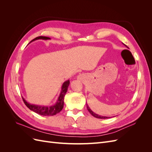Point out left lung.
<instances>
[{"mask_svg": "<svg viewBox=\"0 0 152 152\" xmlns=\"http://www.w3.org/2000/svg\"><path fill=\"white\" fill-rule=\"evenodd\" d=\"M124 45H125V46L126 47V48H127V45H125L124 44V43H122ZM86 106H87V109L88 110V111L89 112V113L92 115H93V117H96V118H102V119H106V118H111L110 117H107V116H102V115H98V114H97V113H94L93 111H92V110L90 108V107H89V105L87 104V103H86Z\"/></svg>", "mask_w": 152, "mask_h": 152, "instance_id": "1", "label": "left lung"}]
</instances>
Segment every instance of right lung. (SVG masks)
Returning a JSON list of instances; mask_svg holds the SVG:
<instances>
[{
  "mask_svg": "<svg viewBox=\"0 0 152 152\" xmlns=\"http://www.w3.org/2000/svg\"><path fill=\"white\" fill-rule=\"evenodd\" d=\"M50 38L48 37H43L40 36L37 37L34 40H32L30 43L31 42H34L37 40H50ZM29 43V44H30ZM70 84V80H67L63 82L62 84L61 92L59 93V95L58 98L56 102L54 104L52 105H40V104H32L30 103L29 102H26L25 99L23 97H22L23 102L26 104V106L28 107L30 110L33 111L37 113H38L40 115L44 116H53L54 115L60 112L64 106V98L66 93L68 87Z\"/></svg>",
  "mask_w": 152,
  "mask_h": 152,
  "instance_id": "right-lung-1",
  "label": "right lung"
}]
</instances>
